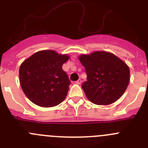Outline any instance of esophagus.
I'll return each instance as SVG.
<instances>
[{"instance_id":"1","label":"esophagus","mask_w":148,"mask_h":148,"mask_svg":"<svg viewBox=\"0 0 148 148\" xmlns=\"http://www.w3.org/2000/svg\"><path fill=\"white\" fill-rule=\"evenodd\" d=\"M82 81L81 80V79H78V81H76V82H75V84H82Z\"/></svg>"}]
</instances>
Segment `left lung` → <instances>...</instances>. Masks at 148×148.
Wrapping results in <instances>:
<instances>
[{"label": "left lung", "mask_w": 148, "mask_h": 148, "mask_svg": "<svg viewBox=\"0 0 148 148\" xmlns=\"http://www.w3.org/2000/svg\"><path fill=\"white\" fill-rule=\"evenodd\" d=\"M79 60L87 74L82 87L91 102L107 105L123 95L130 82V69L124 61L104 51L82 55Z\"/></svg>", "instance_id": "left-lung-1"}]
</instances>
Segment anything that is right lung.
Returning a JSON list of instances; mask_svg holds the SVG:
<instances>
[{
    "label": "right lung",
    "instance_id": "right-lung-1",
    "mask_svg": "<svg viewBox=\"0 0 148 148\" xmlns=\"http://www.w3.org/2000/svg\"><path fill=\"white\" fill-rule=\"evenodd\" d=\"M69 58L53 50H42L22 63L19 69L20 84L31 101L40 107L50 108L64 100L71 82L62 65Z\"/></svg>",
    "mask_w": 148,
    "mask_h": 148
}]
</instances>
